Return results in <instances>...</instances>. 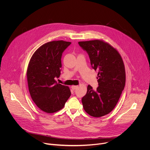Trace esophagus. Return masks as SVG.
I'll use <instances>...</instances> for the list:
<instances>
[{"label": "esophagus", "mask_w": 150, "mask_h": 150, "mask_svg": "<svg viewBox=\"0 0 150 150\" xmlns=\"http://www.w3.org/2000/svg\"><path fill=\"white\" fill-rule=\"evenodd\" d=\"M71 88H72V89L73 90H75V89H76L78 88V86H77V85H72V86L71 87Z\"/></svg>", "instance_id": "34e87169"}]
</instances>
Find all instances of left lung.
<instances>
[{"label":"left lung","instance_id":"left-lung-1","mask_svg":"<svg viewBox=\"0 0 150 150\" xmlns=\"http://www.w3.org/2000/svg\"><path fill=\"white\" fill-rule=\"evenodd\" d=\"M89 56L92 68L98 71V87L96 90L88 85L82 98L84 110L99 117L109 114L115 108L126 81L124 63L119 52L108 42L96 40L78 42Z\"/></svg>","mask_w":150,"mask_h":150}]
</instances>
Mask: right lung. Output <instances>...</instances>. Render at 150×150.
Here are the masks:
<instances>
[{"instance_id":"right-lung-1","label":"right lung","mask_w":150,"mask_h":150,"mask_svg":"<svg viewBox=\"0 0 150 150\" xmlns=\"http://www.w3.org/2000/svg\"><path fill=\"white\" fill-rule=\"evenodd\" d=\"M71 42L63 40L48 42L32 56L27 69L29 92L38 108L52 113L63 108L71 93L68 86L57 83L60 75L62 53Z\"/></svg>"}]
</instances>
